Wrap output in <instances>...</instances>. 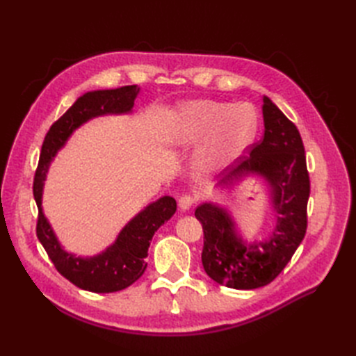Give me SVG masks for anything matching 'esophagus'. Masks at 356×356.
I'll return each instance as SVG.
<instances>
[{
  "label": "esophagus",
  "instance_id": "esophagus-1",
  "mask_svg": "<svg viewBox=\"0 0 356 356\" xmlns=\"http://www.w3.org/2000/svg\"><path fill=\"white\" fill-rule=\"evenodd\" d=\"M193 204H195V197L190 196V195H182L178 200V207L182 212L188 211L193 207Z\"/></svg>",
  "mask_w": 356,
  "mask_h": 356
}]
</instances>
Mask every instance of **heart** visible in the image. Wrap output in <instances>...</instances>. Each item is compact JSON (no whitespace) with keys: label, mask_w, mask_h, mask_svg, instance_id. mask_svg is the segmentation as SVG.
I'll list each match as a JSON object with an SVG mask.
<instances>
[{"label":"heart","mask_w":356,"mask_h":356,"mask_svg":"<svg viewBox=\"0 0 356 356\" xmlns=\"http://www.w3.org/2000/svg\"><path fill=\"white\" fill-rule=\"evenodd\" d=\"M257 114L248 104L196 101L172 117L168 143L186 148L207 141L197 149L193 166L197 174H211L242 156L254 143Z\"/></svg>","instance_id":"heart-1"}]
</instances>
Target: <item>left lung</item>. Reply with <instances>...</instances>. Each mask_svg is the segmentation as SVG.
Segmentation results:
<instances>
[{
	"mask_svg": "<svg viewBox=\"0 0 356 356\" xmlns=\"http://www.w3.org/2000/svg\"><path fill=\"white\" fill-rule=\"evenodd\" d=\"M263 120L261 141L252 145L250 156L218 186L230 187L248 174L264 178L276 212L268 238L245 243L229 211L215 203H203L195 212L204 234V272L217 284L234 289H255L270 284L294 255L307 229L310 181L298 129L267 96L263 98Z\"/></svg>",
	"mask_w": 356,
	"mask_h": 356,
	"instance_id": "8db88e82",
	"label": "left lung"
}]
</instances>
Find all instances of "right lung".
Segmentation results:
<instances>
[{
    "instance_id": "obj_1",
    "label": "right lung",
    "mask_w": 356,
    "mask_h": 356,
    "mask_svg": "<svg viewBox=\"0 0 356 356\" xmlns=\"http://www.w3.org/2000/svg\"><path fill=\"white\" fill-rule=\"evenodd\" d=\"M138 93L136 84L84 93L59 120L51 124L41 147L34 178V199L38 207L37 238L44 246L56 270L75 286L92 293H115L131 286L143 276L147 268L145 257L148 255L149 241L160 225L175 213L177 202L174 197L163 196L149 203L124 225L115 242L105 251L93 257H77L63 250L42 212V187L51 160L67 144L75 129L93 117L131 113Z\"/></svg>"
}]
</instances>
